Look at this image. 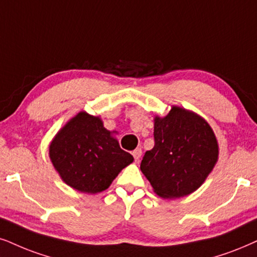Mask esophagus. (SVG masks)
Instances as JSON below:
<instances>
[{"instance_id":"obj_1","label":"esophagus","mask_w":257,"mask_h":257,"mask_svg":"<svg viewBox=\"0 0 257 257\" xmlns=\"http://www.w3.org/2000/svg\"><path fill=\"white\" fill-rule=\"evenodd\" d=\"M133 155H134V158H135V161H140V158H141V155H142V151H141V148H136L134 152H133Z\"/></svg>"}]
</instances>
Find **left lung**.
Instances as JSON below:
<instances>
[{
  "mask_svg": "<svg viewBox=\"0 0 257 257\" xmlns=\"http://www.w3.org/2000/svg\"><path fill=\"white\" fill-rule=\"evenodd\" d=\"M154 141L141 161L153 191L164 199H177L197 191L218 161V141L205 118L172 105L164 117L155 115Z\"/></svg>",
  "mask_w": 257,
  "mask_h": 257,
  "instance_id": "8db88e82",
  "label": "left lung"
}]
</instances>
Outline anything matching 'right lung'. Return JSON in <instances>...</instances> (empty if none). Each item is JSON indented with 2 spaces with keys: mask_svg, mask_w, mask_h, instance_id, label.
I'll return each instance as SVG.
<instances>
[{
  "mask_svg": "<svg viewBox=\"0 0 257 257\" xmlns=\"http://www.w3.org/2000/svg\"><path fill=\"white\" fill-rule=\"evenodd\" d=\"M115 132L104 128L100 116L79 111L52 139L48 155L61 180L78 192L105 191L123 168L134 161L121 149Z\"/></svg>",
  "mask_w": 257,
  "mask_h": 257,
  "instance_id": "add662e5",
  "label": "right lung"
}]
</instances>
